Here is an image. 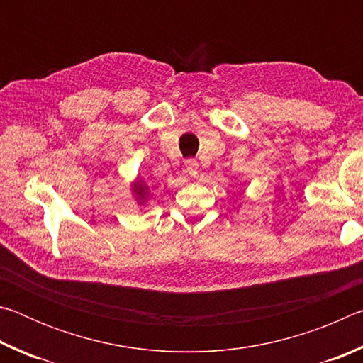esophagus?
Here are the masks:
<instances>
[{
    "label": "esophagus",
    "mask_w": 363,
    "mask_h": 363,
    "mask_svg": "<svg viewBox=\"0 0 363 363\" xmlns=\"http://www.w3.org/2000/svg\"><path fill=\"white\" fill-rule=\"evenodd\" d=\"M186 171L190 176H196V173H199V163H196V160L194 158L186 160Z\"/></svg>",
    "instance_id": "1"
}]
</instances>
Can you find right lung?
<instances>
[{
	"label": "right lung",
	"instance_id": "add662e5",
	"mask_svg": "<svg viewBox=\"0 0 363 363\" xmlns=\"http://www.w3.org/2000/svg\"><path fill=\"white\" fill-rule=\"evenodd\" d=\"M147 189H149V186H147V184H144L143 181H139L136 186H134V194L138 195V199L143 200L144 196H145V194H147Z\"/></svg>",
	"mask_w": 363,
	"mask_h": 363
}]
</instances>
